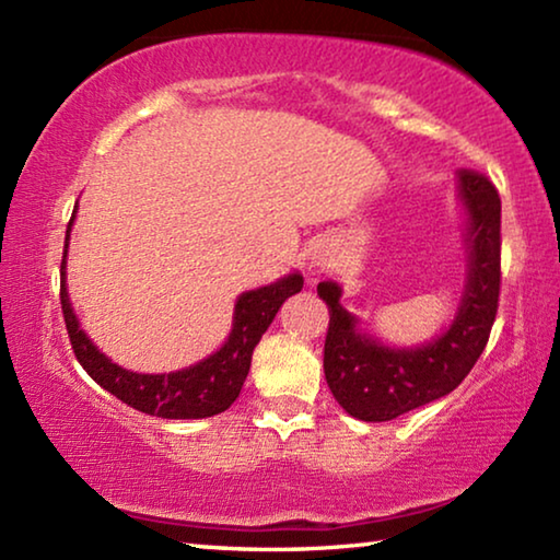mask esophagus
<instances>
[{
    "mask_svg": "<svg viewBox=\"0 0 560 560\" xmlns=\"http://www.w3.org/2000/svg\"><path fill=\"white\" fill-rule=\"evenodd\" d=\"M330 264V259H328V254H324V252H314L308 257V269H326Z\"/></svg>",
    "mask_w": 560,
    "mask_h": 560,
    "instance_id": "obj_1",
    "label": "esophagus"
}]
</instances>
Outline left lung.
<instances>
[{
  "instance_id": "1",
  "label": "left lung",
  "mask_w": 560,
  "mask_h": 560,
  "mask_svg": "<svg viewBox=\"0 0 560 560\" xmlns=\"http://www.w3.org/2000/svg\"><path fill=\"white\" fill-rule=\"evenodd\" d=\"M459 197L469 214V271L452 326L420 348H387L360 334L355 316L340 306V287L318 283L328 306L324 373L348 415L387 422L450 395L477 363L494 326L501 283V200L491 179L459 170Z\"/></svg>"
}]
</instances>
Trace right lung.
<instances>
[{"label": "right lung", "instance_id": "add662e5", "mask_svg": "<svg viewBox=\"0 0 560 560\" xmlns=\"http://www.w3.org/2000/svg\"><path fill=\"white\" fill-rule=\"evenodd\" d=\"M73 217L69 220V230H66L61 259V311L66 330H69L71 338V348L75 358H79V363L83 365V371L103 390L116 395L118 400L145 415L163 417V420H200V417L224 412L240 397L246 373H249L252 365V353L261 340L264 330L271 326L281 303L301 291V273H289V277L279 279L277 283H269V287L242 293L234 306L232 334L224 340V346L210 358L175 373H130L126 368L110 363L91 343V338L81 330L79 318H75L69 303V291H66V249H69Z\"/></svg>", "mask_w": 560, "mask_h": 560}]
</instances>
